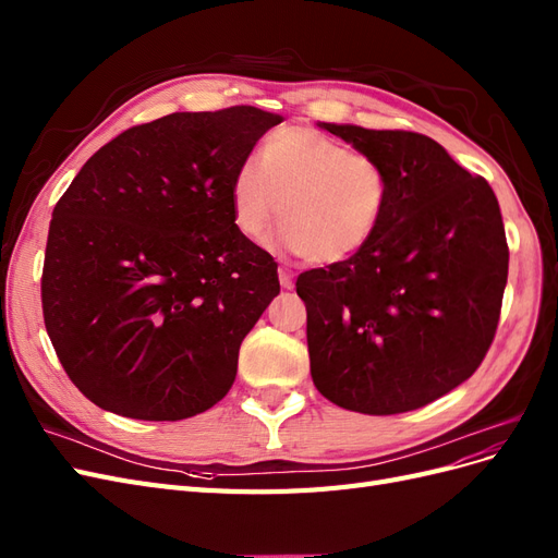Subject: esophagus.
<instances>
[{
	"label": "esophagus",
	"mask_w": 558,
	"mask_h": 558,
	"mask_svg": "<svg viewBox=\"0 0 558 558\" xmlns=\"http://www.w3.org/2000/svg\"><path fill=\"white\" fill-rule=\"evenodd\" d=\"M279 283L281 289H293V275L286 267H279Z\"/></svg>",
	"instance_id": "obj_1"
}]
</instances>
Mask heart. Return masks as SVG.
I'll return each mask as SVG.
<instances>
[{"mask_svg": "<svg viewBox=\"0 0 558 558\" xmlns=\"http://www.w3.org/2000/svg\"><path fill=\"white\" fill-rule=\"evenodd\" d=\"M384 167L312 128L267 134L260 162L246 158L230 181L234 226L263 242L281 214L279 242L316 265L356 256L375 238L388 207Z\"/></svg>", "mask_w": 558, "mask_h": 558, "instance_id": "b5f03b06", "label": "heart"}]
</instances>
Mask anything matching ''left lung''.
<instances>
[{
    "label": "left lung",
    "mask_w": 558,
    "mask_h": 558,
    "mask_svg": "<svg viewBox=\"0 0 558 558\" xmlns=\"http://www.w3.org/2000/svg\"><path fill=\"white\" fill-rule=\"evenodd\" d=\"M318 128L377 160L391 193L365 248L298 277L314 386L351 412L418 410L494 342L510 263L498 199L426 134Z\"/></svg>",
    "instance_id": "obj_1"
}]
</instances>
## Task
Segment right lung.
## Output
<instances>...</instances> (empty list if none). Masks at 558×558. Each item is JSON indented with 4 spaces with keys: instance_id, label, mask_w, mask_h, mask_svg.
Wrapping results in <instances>:
<instances>
[{
    "instance_id": "right-lung-1",
    "label": "right lung",
    "mask_w": 558,
    "mask_h": 558,
    "mask_svg": "<svg viewBox=\"0 0 558 558\" xmlns=\"http://www.w3.org/2000/svg\"><path fill=\"white\" fill-rule=\"evenodd\" d=\"M281 116L179 111L130 128L53 209L41 302L64 373L97 408L179 421L221 400L279 295L277 263L234 226L230 181Z\"/></svg>"
}]
</instances>
